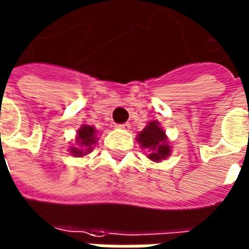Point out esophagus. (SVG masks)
<instances>
[{"label":"esophagus","mask_w":249,"mask_h":249,"mask_svg":"<svg viewBox=\"0 0 249 249\" xmlns=\"http://www.w3.org/2000/svg\"><path fill=\"white\" fill-rule=\"evenodd\" d=\"M118 128H121V129H124V131H129V128H131V124H129V123L118 124Z\"/></svg>","instance_id":"esophagus-1"}]
</instances>
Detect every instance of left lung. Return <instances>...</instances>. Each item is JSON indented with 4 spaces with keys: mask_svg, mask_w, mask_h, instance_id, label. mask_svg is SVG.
Returning a JSON list of instances; mask_svg holds the SVG:
<instances>
[{
    "mask_svg": "<svg viewBox=\"0 0 249 249\" xmlns=\"http://www.w3.org/2000/svg\"><path fill=\"white\" fill-rule=\"evenodd\" d=\"M138 142L142 144V147L153 150V153L148 155L150 160L158 162L160 160H165L170 154V147L166 143V135L155 121L150 123L139 133Z\"/></svg>",
    "mask_w": 249,
    "mask_h": 249,
    "instance_id": "1",
    "label": "left lung"
}]
</instances>
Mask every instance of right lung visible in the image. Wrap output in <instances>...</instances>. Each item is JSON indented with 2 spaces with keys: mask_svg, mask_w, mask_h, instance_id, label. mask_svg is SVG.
Here are the masks:
<instances>
[{
  "mask_svg": "<svg viewBox=\"0 0 249 249\" xmlns=\"http://www.w3.org/2000/svg\"><path fill=\"white\" fill-rule=\"evenodd\" d=\"M77 133H79V138H77L79 147H73L71 151L76 157H82L84 154H87V151H91V148H92L91 146L95 143V129L89 125H83Z\"/></svg>",
  "mask_w": 249,
  "mask_h": 249,
  "instance_id": "right-lung-1",
  "label": "right lung"
}]
</instances>
